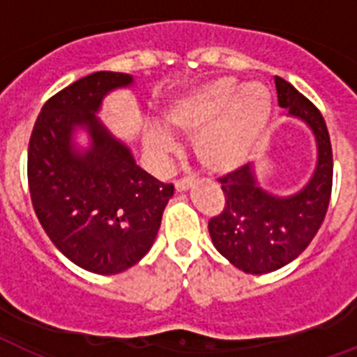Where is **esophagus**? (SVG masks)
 Masks as SVG:
<instances>
[{"instance_id": "1", "label": "esophagus", "mask_w": 357, "mask_h": 357, "mask_svg": "<svg viewBox=\"0 0 357 357\" xmlns=\"http://www.w3.org/2000/svg\"><path fill=\"white\" fill-rule=\"evenodd\" d=\"M192 185H195V179L192 178L178 179V181H176V190H178V192H183V190H189Z\"/></svg>"}]
</instances>
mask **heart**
<instances>
[{
  "instance_id": "heart-1",
  "label": "heart",
  "mask_w": 357,
  "mask_h": 357,
  "mask_svg": "<svg viewBox=\"0 0 357 357\" xmlns=\"http://www.w3.org/2000/svg\"><path fill=\"white\" fill-rule=\"evenodd\" d=\"M271 92L261 83L238 89L234 77L200 86L176 102L162 114V128L172 135L195 137L196 159L213 174H228L238 168L254 151L271 119ZM146 153L162 162L170 142L165 135L150 133Z\"/></svg>"
}]
</instances>
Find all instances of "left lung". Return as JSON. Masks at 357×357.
I'll return each mask as SVG.
<instances>
[{"mask_svg": "<svg viewBox=\"0 0 357 357\" xmlns=\"http://www.w3.org/2000/svg\"><path fill=\"white\" fill-rule=\"evenodd\" d=\"M278 103L315 135L317 167L305 187L291 196H274L257 185L250 165L218 179L226 206L209 220L215 248L246 274H266L296 259L313 241L332 196V142L321 111L291 83L274 77Z\"/></svg>", "mask_w": 357, "mask_h": 357, "instance_id": "obj_1", "label": "left lung"}]
</instances>
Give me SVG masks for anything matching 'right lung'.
Here are the masks:
<instances>
[{"mask_svg": "<svg viewBox=\"0 0 357 357\" xmlns=\"http://www.w3.org/2000/svg\"><path fill=\"white\" fill-rule=\"evenodd\" d=\"M133 83L120 72H94L44 103L27 151L31 202L52 243L81 268L119 274L155 241L172 183L137 167L131 150L98 120L103 98ZM87 129L81 152L71 135Z\"/></svg>", "mask_w": 357, "mask_h": 357, "instance_id": "add662e5", "label": "right lung"}]
</instances>
